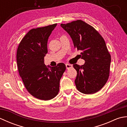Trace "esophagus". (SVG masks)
I'll list each match as a JSON object with an SVG mask.
<instances>
[{
  "instance_id": "34e87169",
  "label": "esophagus",
  "mask_w": 127,
  "mask_h": 127,
  "mask_svg": "<svg viewBox=\"0 0 127 127\" xmlns=\"http://www.w3.org/2000/svg\"><path fill=\"white\" fill-rule=\"evenodd\" d=\"M66 68L67 69H71L72 68V65L71 64H66Z\"/></svg>"
}]
</instances>
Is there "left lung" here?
<instances>
[{
    "instance_id": "1",
    "label": "left lung",
    "mask_w": 127,
    "mask_h": 127,
    "mask_svg": "<svg viewBox=\"0 0 127 127\" xmlns=\"http://www.w3.org/2000/svg\"><path fill=\"white\" fill-rule=\"evenodd\" d=\"M70 35L74 47L81 51L82 65L73 64L77 71L75 83L77 90L83 94L96 93L104 87L110 74L111 55L103 37L92 26L82 20L61 24Z\"/></svg>"
}]
</instances>
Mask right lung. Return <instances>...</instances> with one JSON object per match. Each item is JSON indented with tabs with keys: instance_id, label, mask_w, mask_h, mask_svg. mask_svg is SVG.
Masks as SVG:
<instances>
[{
	"instance_id": "obj_1",
	"label": "right lung",
	"mask_w": 127,
	"mask_h": 127,
	"mask_svg": "<svg viewBox=\"0 0 127 127\" xmlns=\"http://www.w3.org/2000/svg\"><path fill=\"white\" fill-rule=\"evenodd\" d=\"M56 26L55 23L31 29L17 50L18 72L24 85L32 96L42 100H51L57 95L60 80L66 69L63 63L53 67L44 64L48 39Z\"/></svg>"
}]
</instances>
